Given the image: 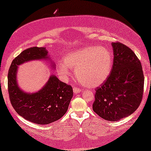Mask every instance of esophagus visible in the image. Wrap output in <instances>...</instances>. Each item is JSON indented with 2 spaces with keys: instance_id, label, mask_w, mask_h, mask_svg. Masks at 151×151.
Listing matches in <instances>:
<instances>
[{
  "instance_id": "1",
  "label": "esophagus",
  "mask_w": 151,
  "mask_h": 151,
  "mask_svg": "<svg viewBox=\"0 0 151 151\" xmlns=\"http://www.w3.org/2000/svg\"><path fill=\"white\" fill-rule=\"evenodd\" d=\"M80 92H81V89H80V88L76 87V86H74V87H73V93H75V94L80 93Z\"/></svg>"
}]
</instances>
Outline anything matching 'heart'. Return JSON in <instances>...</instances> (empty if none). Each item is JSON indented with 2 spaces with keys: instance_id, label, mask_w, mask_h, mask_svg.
Instances as JSON below:
<instances>
[{
  "instance_id": "obj_1",
  "label": "heart",
  "mask_w": 151,
  "mask_h": 151,
  "mask_svg": "<svg viewBox=\"0 0 151 151\" xmlns=\"http://www.w3.org/2000/svg\"><path fill=\"white\" fill-rule=\"evenodd\" d=\"M64 63L58 64V72L64 77L75 69L76 78L84 85L94 87L105 81L110 73L113 58L104 47L88 46L66 55Z\"/></svg>"
}]
</instances>
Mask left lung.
Listing matches in <instances>:
<instances>
[{
	"label": "left lung",
	"mask_w": 151,
	"mask_h": 151,
	"mask_svg": "<svg viewBox=\"0 0 151 151\" xmlns=\"http://www.w3.org/2000/svg\"><path fill=\"white\" fill-rule=\"evenodd\" d=\"M113 64L106 80L96 88L93 110L108 121L131 115L139 106L144 93V77L141 63L129 47L112 42Z\"/></svg>",
	"instance_id": "8db88e82"
}]
</instances>
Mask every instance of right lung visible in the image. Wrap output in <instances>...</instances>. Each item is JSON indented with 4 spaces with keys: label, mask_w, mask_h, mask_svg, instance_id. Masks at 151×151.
Returning <instances> with one entry per match:
<instances>
[{
    "label": "right lung",
    "mask_w": 151,
    "mask_h": 151,
    "mask_svg": "<svg viewBox=\"0 0 151 151\" xmlns=\"http://www.w3.org/2000/svg\"><path fill=\"white\" fill-rule=\"evenodd\" d=\"M48 58L45 47H30L14 59L8 71V92L12 106L27 120L42 125L58 120L65 114L73 97V88L51 76L39 91L27 93L18 87L16 73L18 66L25 62Z\"/></svg>",
    "instance_id": "right-lung-1"
}]
</instances>
